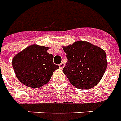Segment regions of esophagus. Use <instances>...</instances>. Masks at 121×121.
Wrapping results in <instances>:
<instances>
[{
  "mask_svg": "<svg viewBox=\"0 0 121 121\" xmlns=\"http://www.w3.org/2000/svg\"><path fill=\"white\" fill-rule=\"evenodd\" d=\"M59 67H60V69H63V67H65V64L64 63H61L60 65H59Z\"/></svg>",
  "mask_w": 121,
  "mask_h": 121,
  "instance_id": "1",
  "label": "esophagus"
}]
</instances>
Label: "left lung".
Instances as JSON below:
<instances>
[{
	"instance_id": "obj_1",
	"label": "left lung",
	"mask_w": 121,
	"mask_h": 121,
	"mask_svg": "<svg viewBox=\"0 0 121 121\" xmlns=\"http://www.w3.org/2000/svg\"><path fill=\"white\" fill-rule=\"evenodd\" d=\"M67 63L63 72L70 83L79 89H90L101 81L107 67L103 49L86 41L63 46Z\"/></svg>"
}]
</instances>
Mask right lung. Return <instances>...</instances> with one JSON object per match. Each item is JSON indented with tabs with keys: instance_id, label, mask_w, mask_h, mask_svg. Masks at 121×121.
I'll list each match as a JSON object with an SVG mask.
<instances>
[{
	"instance_id": "obj_1",
	"label": "right lung",
	"mask_w": 121,
	"mask_h": 121,
	"mask_svg": "<svg viewBox=\"0 0 121 121\" xmlns=\"http://www.w3.org/2000/svg\"><path fill=\"white\" fill-rule=\"evenodd\" d=\"M49 47L33 44L17 54L12 65L16 76L22 84L32 88H38L47 84L58 65L54 64Z\"/></svg>"
}]
</instances>
